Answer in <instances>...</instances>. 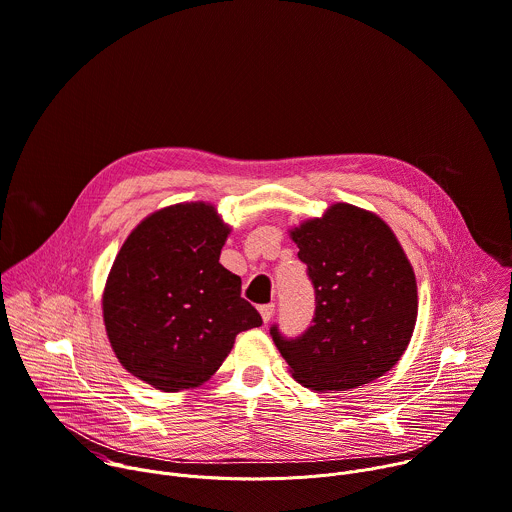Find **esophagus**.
I'll return each instance as SVG.
<instances>
[{"label": "esophagus", "mask_w": 512, "mask_h": 512, "mask_svg": "<svg viewBox=\"0 0 512 512\" xmlns=\"http://www.w3.org/2000/svg\"><path fill=\"white\" fill-rule=\"evenodd\" d=\"M259 311H261L263 321L267 323V321H271V317H273V313H275V303H265V305L259 307Z\"/></svg>", "instance_id": "1"}]
</instances>
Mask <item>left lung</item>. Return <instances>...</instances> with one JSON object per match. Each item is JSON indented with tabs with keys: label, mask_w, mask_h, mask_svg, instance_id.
<instances>
[{
	"label": "left lung",
	"mask_w": 512,
	"mask_h": 512,
	"mask_svg": "<svg viewBox=\"0 0 512 512\" xmlns=\"http://www.w3.org/2000/svg\"><path fill=\"white\" fill-rule=\"evenodd\" d=\"M315 291L311 325L269 333L293 378L317 392L352 390L402 358L418 313L416 277L392 229L376 215L337 203L291 233Z\"/></svg>",
	"instance_id": "8db88e82"
}]
</instances>
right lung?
<instances>
[{
    "instance_id": "obj_1",
    "label": "right lung",
    "mask_w": 512,
    "mask_h": 512,
    "mask_svg": "<svg viewBox=\"0 0 512 512\" xmlns=\"http://www.w3.org/2000/svg\"><path fill=\"white\" fill-rule=\"evenodd\" d=\"M229 227L211 205L146 217L124 241L104 289V323L120 364L162 392L207 382L237 333L263 323L241 277L219 263Z\"/></svg>"
}]
</instances>
